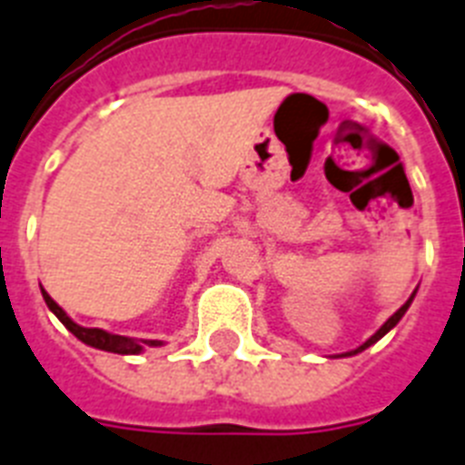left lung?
<instances>
[{
  "instance_id": "8db88e82",
  "label": "left lung",
  "mask_w": 465,
  "mask_h": 465,
  "mask_svg": "<svg viewBox=\"0 0 465 465\" xmlns=\"http://www.w3.org/2000/svg\"><path fill=\"white\" fill-rule=\"evenodd\" d=\"M412 297H415V292H412ZM412 297H411V299H408V302H405V304H403V306H401V309H398V311H396V313H393V316H391V318H389V321H386V323H383V325H381V328H379V331H376V332H374V335H371V338H369V340H367V342H361V345H360V347H357V350H352V352H345V354H340V357H350V354H357V352H361V350H367V347H369V345H374L376 340H381V338H383V335H386V332H389V331H391V328H396V323H398V321H401V318H403V316H405V311H408V306H411V304H412Z\"/></svg>"
}]
</instances>
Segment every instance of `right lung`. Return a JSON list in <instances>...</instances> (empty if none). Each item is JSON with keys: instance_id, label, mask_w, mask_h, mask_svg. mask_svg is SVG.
<instances>
[{"instance_id": "1", "label": "right lung", "mask_w": 465, "mask_h": 465, "mask_svg": "<svg viewBox=\"0 0 465 465\" xmlns=\"http://www.w3.org/2000/svg\"><path fill=\"white\" fill-rule=\"evenodd\" d=\"M43 292V299H45L47 309L53 311L54 316L60 318L62 325L67 328L69 332H74L76 338L86 342V345L96 347V350H104V352H115V354H140L144 350V345L149 347H159L161 340H134V338H125V335H113L108 331H101V328H84V325L74 323L72 318L62 311V306L54 304V299L47 294L45 290Z\"/></svg>"}]
</instances>
